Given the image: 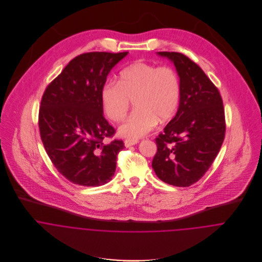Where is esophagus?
Returning <instances> with one entry per match:
<instances>
[{"mask_svg": "<svg viewBox=\"0 0 262 262\" xmlns=\"http://www.w3.org/2000/svg\"><path fill=\"white\" fill-rule=\"evenodd\" d=\"M139 141L137 140V139H126L125 140V146L126 147H130V146H133V145H135V144H137Z\"/></svg>", "mask_w": 262, "mask_h": 262, "instance_id": "34e87169", "label": "esophagus"}]
</instances>
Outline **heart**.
<instances>
[{
  "mask_svg": "<svg viewBox=\"0 0 262 262\" xmlns=\"http://www.w3.org/2000/svg\"><path fill=\"white\" fill-rule=\"evenodd\" d=\"M181 100V81L170 67L135 62L120 73L118 82L106 81L101 89L104 114L113 122L121 121L135 103L131 113L120 126L121 135L138 138L151 131L159 122L169 120Z\"/></svg>",
  "mask_w": 262,
  "mask_h": 262,
  "instance_id": "obj_1",
  "label": "heart"
}]
</instances>
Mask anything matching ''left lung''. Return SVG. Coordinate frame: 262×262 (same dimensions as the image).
Wrapping results in <instances>:
<instances>
[{"mask_svg":"<svg viewBox=\"0 0 262 262\" xmlns=\"http://www.w3.org/2000/svg\"><path fill=\"white\" fill-rule=\"evenodd\" d=\"M171 59L181 81L176 117L155 138L152 167L164 183L189 187L208 171L223 144L226 132L223 100L203 70L180 52H158Z\"/></svg>","mask_w":262,"mask_h":262,"instance_id":"1","label":"left lung"}]
</instances>
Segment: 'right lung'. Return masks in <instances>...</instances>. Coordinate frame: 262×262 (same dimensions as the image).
Returning <instances> with one entry per match:
<instances>
[{
  "instance_id": "1",
  "label": "right lung",
  "mask_w": 262,
  "mask_h": 262,
  "mask_svg": "<svg viewBox=\"0 0 262 262\" xmlns=\"http://www.w3.org/2000/svg\"><path fill=\"white\" fill-rule=\"evenodd\" d=\"M128 52L77 55L45 89L38 125L45 151L55 168L78 186L111 181L124 142L103 115L101 89L113 68Z\"/></svg>"
}]
</instances>
